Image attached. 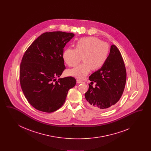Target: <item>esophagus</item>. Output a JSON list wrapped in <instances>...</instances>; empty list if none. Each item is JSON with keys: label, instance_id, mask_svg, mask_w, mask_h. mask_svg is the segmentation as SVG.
<instances>
[{"label": "esophagus", "instance_id": "obj_1", "mask_svg": "<svg viewBox=\"0 0 151 151\" xmlns=\"http://www.w3.org/2000/svg\"><path fill=\"white\" fill-rule=\"evenodd\" d=\"M77 83L80 84V83H83V81H82L81 80H79V79H78V80H77Z\"/></svg>", "mask_w": 151, "mask_h": 151}]
</instances>
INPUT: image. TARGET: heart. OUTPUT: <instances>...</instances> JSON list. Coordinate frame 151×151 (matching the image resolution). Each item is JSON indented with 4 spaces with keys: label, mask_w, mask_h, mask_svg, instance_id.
Wrapping results in <instances>:
<instances>
[{
    "label": "heart",
    "mask_w": 151,
    "mask_h": 151,
    "mask_svg": "<svg viewBox=\"0 0 151 151\" xmlns=\"http://www.w3.org/2000/svg\"><path fill=\"white\" fill-rule=\"evenodd\" d=\"M108 43L96 37L80 38L75 44V49L65 50L63 58L69 67L77 65L82 57L83 63L70 70L69 75L79 79H84L92 69L101 68L108 60L109 54Z\"/></svg>",
    "instance_id": "1"
}]
</instances>
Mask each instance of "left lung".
Wrapping results in <instances>:
<instances>
[{"instance_id":"left-lung-1","label":"left lung","mask_w":151,"mask_h":151,"mask_svg":"<svg viewBox=\"0 0 151 151\" xmlns=\"http://www.w3.org/2000/svg\"><path fill=\"white\" fill-rule=\"evenodd\" d=\"M89 78L91 84L94 82L96 84L94 88L89 84V89L85 93L88 106L105 110L119 100L125 87L126 71L121 54L115 45L111 46L105 65Z\"/></svg>"}]
</instances>
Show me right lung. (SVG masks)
<instances>
[{
    "label": "right lung",
    "mask_w": 151,
    "mask_h": 151,
    "mask_svg": "<svg viewBox=\"0 0 151 151\" xmlns=\"http://www.w3.org/2000/svg\"><path fill=\"white\" fill-rule=\"evenodd\" d=\"M75 35L63 32H46L39 36L25 51L20 65L22 91L29 104L43 112L51 113L64 104L76 80L61 76L65 68L63 49Z\"/></svg>",
    "instance_id": "1"
}]
</instances>
